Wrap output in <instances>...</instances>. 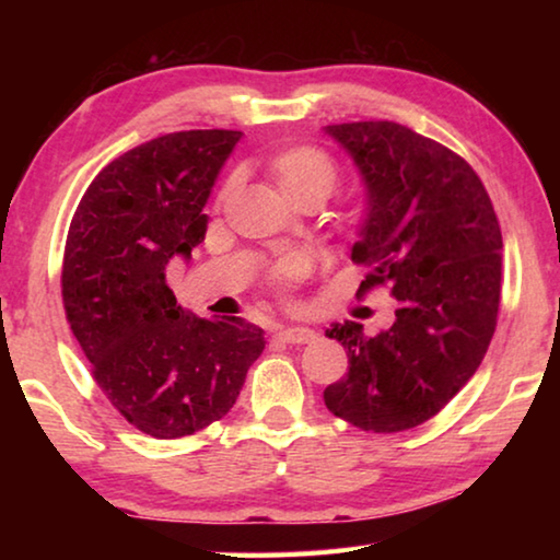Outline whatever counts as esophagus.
<instances>
[{
    "mask_svg": "<svg viewBox=\"0 0 560 560\" xmlns=\"http://www.w3.org/2000/svg\"><path fill=\"white\" fill-rule=\"evenodd\" d=\"M279 338L283 340V343H296L299 346V343H314L318 334H316V330L303 328V326H291V328H281Z\"/></svg>",
    "mask_w": 560,
    "mask_h": 560,
    "instance_id": "esophagus-1",
    "label": "esophagus"
}]
</instances>
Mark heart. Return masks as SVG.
<instances>
[{"label":"heart","mask_w":560,"mask_h":560,"mask_svg":"<svg viewBox=\"0 0 560 560\" xmlns=\"http://www.w3.org/2000/svg\"><path fill=\"white\" fill-rule=\"evenodd\" d=\"M271 175L283 195L289 197L293 205L303 200H320L326 202L338 187V165L326 150L316 145H296L289 150H281L279 155L271 158ZM236 177H230L220 192V202L232 192ZM308 264L301 257H287L273 264L269 269V283L277 291H289L293 283L306 277Z\"/></svg>","instance_id":"1"}]
</instances>
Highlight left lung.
<instances>
[{"label": "left lung", "mask_w": 560, "mask_h": 560, "mask_svg": "<svg viewBox=\"0 0 560 560\" xmlns=\"http://www.w3.org/2000/svg\"><path fill=\"white\" fill-rule=\"evenodd\" d=\"M365 185L353 244L368 271L358 296L390 287L395 320L365 336L355 320L326 336L348 353V373L324 390L326 407L365 432L428 422L477 373L501 296V230L467 160L393 120L326 126Z\"/></svg>", "instance_id": "obj_1"}]
</instances>
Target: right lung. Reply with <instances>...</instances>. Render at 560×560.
<instances>
[{
  "label": "right lung",
  "instance_id": "add662e5",
  "mask_svg": "<svg viewBox=\"0 0 560 560\" xmlns=\"http://www.w3.org/2000/svg\"><path fill=\"white\" fill-rule=\"evenodd\" d=\"M240 130H179L122 153L83 192L61 296L93 381L140 432L177 440L232 410L264 330L177 306L165 271L205 240L214 179Z\"/></svg>",
  "mask_w": 560,
  "mask_h": 560
}]
</instances>
